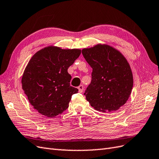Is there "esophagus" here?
Returning a JSON list of instances; mask_svg holds the SVG:
<instances>
[{"label":"esophagus","instance_id":"obj_1","mask_svg":"<svg viewBox=\"0 0 159 159\" xmlns=\"http://www.w3.org/2000/svg\"><path fill=\"white\" fill-rule=\"evenodd\" d=\"M78 89H79V92H80V93H82V92H84V86H83V85H79Z\"/></svg>","mask_w":159,"mask_h":159}]
</instances>
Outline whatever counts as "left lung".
I'll list each match as a JSON object with an SVG mask.
<instances>
[{
	"label": "left lung",
	"instance_id": "1",
	"mask_svg": "<svg viewBox=\"0 0 159 159\" xmlns=\"http://www.w3.org/2000/svg\"><path fill=\"white\" fill-rule=\"evenodd\" d=\"M82 55L93 70L91 83L84 93L86 100L98 111L118 110L128 100L133 87L127 60L118 50L106 45L84 49Z\"/></svg>",
	"mask_w": 159,
	"mask_h": 159
}]
</instances>
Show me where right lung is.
<instances>
[{
	"label": "right lung",
	"instance_id": "obj_1",
	"mask_svg": "<svg viewBox=\"0 0 159 159\" xmlns=\"http://www.w3.org/2000/svg\"><path fill=\"white\" fill-rule=\"evenodd\" d=\"M81 50L48 47L39 51L28 63L21 80L22 88L33 108L47 117H55L68 107L78 89L70 85L67 69Z\"/></svg>",
	"mask_w": 159,
	"mask_h": 159
}]
</instances>
